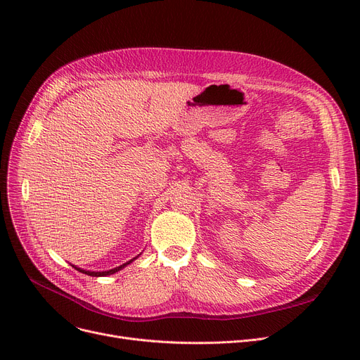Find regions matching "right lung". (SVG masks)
I'll return each mask as SVG.
<instances>
[{"instance_id": "obj_1", "label": "right lung", "mask_w": 360, "mask_h": 360, "mask_svg": "<svg viewBox=\"0 0 360 360\" xmlns=\"http://www.w3.org/2000/svg\"><path fill=\"white\" fill-rule=\"evenodd\" d=\"M140 255H141V254H139L137 257H134V258H132V259H129V261L124 262L122 266H120V267H115V269H110V270H106V271H90V270H83V269H80V267H75V266H72V267H74L75 270H79L80 273H83V274H87V276H91V277H105V276H110V274H113V273H118L120 270H122L124 267H127L128 264H131L132 261L137 259Z\"/></svg>"}]
</instances>
